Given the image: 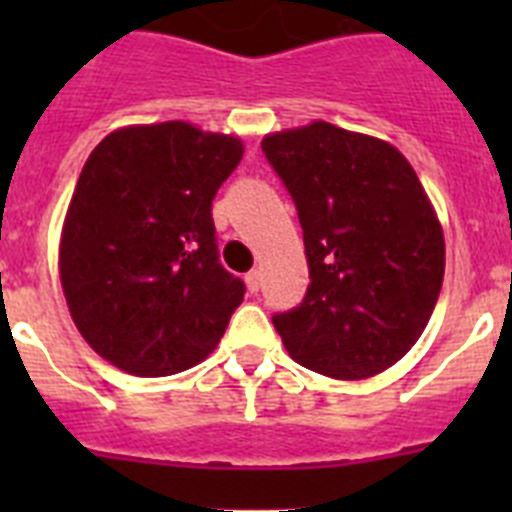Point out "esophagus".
<instances>
[{"label": "esophagus", "mask_w": 512, "mask_h": 512, "mask_svg": "<svg viewBox=\"0 0 512 512\" xmlns=\"http://www.w3.org/2000/svg\"><path fill=\"white\" fill-rule=\"evenodd\" d=\"M246 284H248V292H251V295H256V292H259V287H261V271L259 269L248 271Z\"/></svg>", "instance_id": "esophagus-1"}]
</instances>
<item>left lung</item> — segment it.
<instances>
[{"label":"left lung","mask_w":512,"mask_h":512,"mask_svg":"<svg viewBox=\"0 0 512 512\" xmlns=\"http://www.w3.org/2000/svg\"><path fill=\"white\" fill-rule=\"evenodd\" d=\"M297 207L310 287L271 315L297 364L333 379L390 369L425 330L443 282V233L408 158L330 122L266 135Z\"/></svg>","instance_id":"left-lung-1"}]
</instances>
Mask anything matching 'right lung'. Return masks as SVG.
<instances>
[{
    "label": "right lung",
    "mask_w": 512,
    "mask_h": 512,
    "mask_svg": "<svg viewBox=\"0 0 512 512\" xmlns=\"http://www.w3.org/2000/svg\"><path fill=\"white\" fill-rule=\"evenodd\" d=\"M241 156L238 138L158 122L115 130L87 158L63 223L61 284L81 336L122 372L200 364L243 302L212 223Z\"/></svg>",
    "instance_id": "right-lung-1"
}]
</instances>
